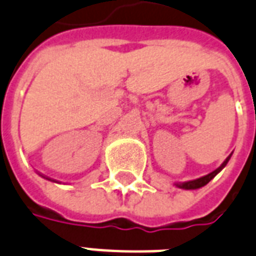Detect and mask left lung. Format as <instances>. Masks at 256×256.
<instances>
[{
	"label": "left lung",
	"instance_id": "left-lung-1",
	"mask_svg": "<svg viewBox=\"0 0 256 256\" xmlns=\"http://www.w3.org/2000/svg\"><path fill=\"white\" fill-rule=\"evenodd\" d=\"M232 155V154H231ZM231 155L227 158V159L222 163V166L219 168H216L215 171H212L211 174H208V175H206V176H202V178H199V179H195V180H190V182H184V183H176L175 186L178 188H183V190H198V188H202L204 187L206 184H208L211 180L215 178V176L219 174V172L223 170V168L227 166V163H228V160L231 159Z\"/></svg>",
	"mask_w": 256,
	"mask_h": 256
}]
</instances>
